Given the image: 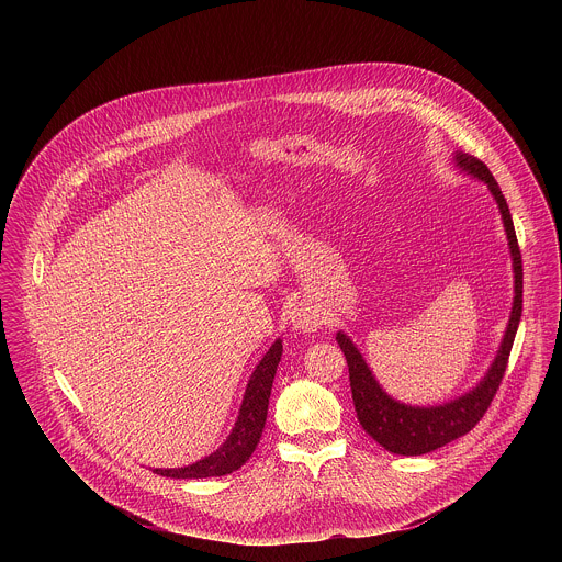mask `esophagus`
<instances>
[{
    "label": "esophagus",
    "instance_id": "esophagus-1",
    "mask_svg": "<svg viewBox=\"0 0 562 562\" xmlns=\"http://www.w3.org/2000/svg\"><path fill=\"white\" fill-rule=\"evenodd\" d=\"M321 314H318L314 307L305 305V303L296 305V307L290 312V324H292V328H296V330H316V328L321 326Z\"/></svg>",
    "mask_w": 562,
    "mask_h": 562
}]
</instances>
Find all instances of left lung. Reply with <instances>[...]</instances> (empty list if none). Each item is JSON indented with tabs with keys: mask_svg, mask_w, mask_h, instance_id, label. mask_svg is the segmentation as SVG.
<instances>
[{
	"mask_svg": "<svg viewBox=\"0 0 562 562\" xmlns=\"http://www.w3.org/2000/svg\"><path fill=\"white\" fill-rule=\"evenodd\" d=\"M452 164L486 183L488 192L493 194L497 210L502 214L506 240H508V250L513 259V279H515V296H513V310L508 316V324L499 344V350L488 366L486 374L482 376L481 383L465 392L463 396L454 401L443 402V404H432V406H417V404H404V402L392 398L374 379L372 370L368 368L363 355L359 348L352 344V339L339 330L337 333V344L341 352L346 355L348 363V374H350V390H352V402L357 411V419L363 426V430L381 443L385 450L402 454V457H419L428 454L463 435H468L479 422L482 415L486 413L488 404L493 401L502 376L506 372L508 355L515 341V333L521 321V303H524V268H521V252L519 244L515 236L513 218L506 205V199L493 179L491 170L482 164L479 158L457 151L452 154Z\"/></svg>",
	"mask_w": 562,
	"mask_h": 562,
	"instance_id": "8db88e82",
	"label": "left lung"
}]
</instances>
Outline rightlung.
Here are the masks:
<instances>
[{
    "label": "right lung",
    "mask_w": 562,
    "mask_h": 562,
    "mask_svg": "<svg viewBox=\"0 0 562 562\" xmlns=\"http://www.w3.org/2000/svg\"><path fill=\"white\" fill-rule=\"evenodd\" d=\"M281 355H283V344L281 339H277L270 346V350L263 355V359L257 363V368L252 370L244 392L236 426L216 452L186 468L154 470V472L166 479H212V476H227L240 470L241 465L248 461V457L255 452L259 437L263 432L270 390H272V381H274Z\"/></svg>",
    "instance_id": "1"
}]
</instances>
